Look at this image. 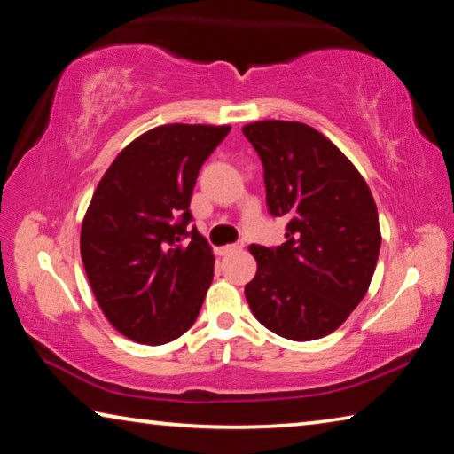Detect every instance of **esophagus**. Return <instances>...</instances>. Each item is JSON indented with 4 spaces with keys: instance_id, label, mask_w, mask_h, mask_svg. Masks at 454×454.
Returning a JSON list of instances; mask_svg holds the SVG:
<instances>
[{
    "instance_id": "34e87169",
    "label": "esophagus",
    "mask_w": 454,
    "mask_h": 454,
    "mask_svg": "<svg viewBox=\"0 0 454 454\" xmlns=\"http://www.w3.org/2000/svg\"><path fill=\"white\" fill-rule=\"evenodd\" d=\"M242 248H244V244H226V246H222V248H218V254L226 256V254H232V252H238Z\"/></svg>"
}]
</instances>
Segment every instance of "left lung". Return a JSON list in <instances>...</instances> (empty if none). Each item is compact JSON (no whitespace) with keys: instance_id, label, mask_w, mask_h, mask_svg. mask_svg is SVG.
<instances>
[{"instance_id":"obj_1","label":"left lung","mask_w":454,"mask_h":454,"mask_svg":"<svg viewBox=\"0 0 454 454\" xmlns=\"http://www.w3.org/2000/svg\"><path fill=\"white\" fill-rule=\"evenodd\" d=\"M264 166L266 204L286 218L278 248L250 246V310L274 334L317 340L342 325L371 286L380 226L371 188L325 134L301 121L242 128Z\"/></svg>"}]
</instances>
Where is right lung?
Instances as JSON below:
<instances>
[{
  "label": "right lung",
  "instance_id": "obj_1",
  "mask_svg": "<svg viewBox=\"0 0 454 454\" xmlns=\"http://www.w3.org/2000/svg\"><path fill=\"white\" fill-rule=\"evenodd\" d=\"M228 132L208 124L152 128L118 153L91 196L82 262L104 317L129 340L172 342L202 309L214 256L196 228L186 232L188 208L200 168Z\"/></svg>",
  "mask_w": 454,
  "mask_h": 454
}]
</instances>
